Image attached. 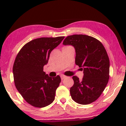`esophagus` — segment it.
Masks as SVG:
<instances>
[{"mask_svg": "<svg viewBox=\"0 0 126 126\" xmlns=\"http://www.w3.org/2000/svg\"><path fill=\"white\" fill-rule=\"evenodd\" d=\"M61 80H63V79L66 78V76H63V75H61Z\"/></svg>", "mask_w": 126, "mask_h": 126, "instance_id": "34e87169", "label": "esophagus"}]
</instances>
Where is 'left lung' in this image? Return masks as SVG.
Here are the masks:
<instances>
[{
  "label": "left lung",
  "mask_w": 126,
  "mask_h": 126,
  "mask_svg": "<svg viewBox=\"0 0 126 126\" xmlns=\"http://www.w3.org/2000/svg\"><path fill=\"white\" fill-rule=\"evenodd\" d=\"M63 44L73 46L76 64L83 70L82 80L72 77V99L80 104H90L100 97L109 80L110 60L106 49L97 39L82 34L68 36Z\"/></svg>",
  "instance_id": "obj_1"
}]
</instances>
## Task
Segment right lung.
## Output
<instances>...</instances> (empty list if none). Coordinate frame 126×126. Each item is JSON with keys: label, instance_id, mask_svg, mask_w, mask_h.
Instances as JSON below:
<instances>
[{"label": "right lung", "instance_id": "add662e5", "mask_svg": "<svg viewBox=\"0 0 126 126\" xmlns=\"http://www.w3.org/2000/svg\"><path fill=\"white\" fill-rule=\"evenodd\" d=\"M65 37L39 38L27 43L17 54L13 66L15 87L23 99L35 107L49 106L55 99L61 82L60 76L51 77L44 72L51 51Z\"/></svg>", "mask_w": 126, "mask_h": 126}]
</instances>
